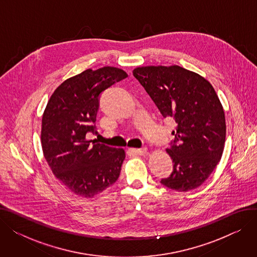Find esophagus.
Wrapping results in <instances>:
<instances>
[{
  "label": "esophagus",
  "instance_id": "obj_1",
  "mask_svg": "<svg viewBox=\"0 0 257 257\" xmlns=\"http://www.w3.org/2000/svg\"><path fill=\"white\" fill-rule=\"evenodd\" d=\"M131 151L136 154L139 155H144L145 153H147V148H140V149H131Z\"/></svg>",
  "mask_w": 257,
  "mask_h": 257
}]
</instances>
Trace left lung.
Instances as JSON below:
<instances>
[{
	"mask_svg": "<svg viewBox=\"0 0 257 257\" xmlns=\"http://www.w3.org/2000/svg\"><path fill=\"white\" fill-rule=\"evenodd\" d=\"M133 76L164 117L177 124L167 149L173 172L161 184L177 192L195 190L209 177L224 150L225 113L217 92L205 78L179 65L137 67Z\"/></svg>",
	"mask_w": 257,
	"mask_h": 257,
	"instance_id": "8db88e82",
	"label": "left lung"
}]
</instances>
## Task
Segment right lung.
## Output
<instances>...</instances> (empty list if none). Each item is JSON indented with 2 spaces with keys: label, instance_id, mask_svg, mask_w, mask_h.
<instances>
[{
  "label": "right lung",
  "instance_id": "add662e5",
  "mask_svg": "<svg viewBox=\"0 0 257 257\" xmlns=\"http://www.w3.org/2000/svg\"><path fill=\"white\" fill-rule=\"evenodd\" d=\"M128 77L104 66L66 79L51 96L42 120V147L55 177L78 196L92 198L118 178L126 157L121 148L86 140L96 131L100 94Z\"/></svg>",
  "mask_w": 257,
  "mask_h": 257
}]
</instances>
